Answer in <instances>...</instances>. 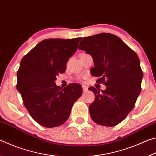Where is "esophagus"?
<instances>
[{
	"mask_svg": "<svg viewBox=\"0 0 156 156\" xmlns=\"http://www.w3.org/2000/svg\"><path fill=\"white\" fill-rule=\"evenodd\" d=\"M83 92L87 91V90H88V87L86 86V85H83Z\"/></svg>",
	"mask_w": 156,
	"mask_h": 156,
	"instance_id": "34e87169",
	"label": "esophagus"
}]
</instances>
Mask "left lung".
I'll use <instances>...</instances> for the list:
<instances>
[{
	"label": "left lung",
	"instance_id": "1",
	"mask_svg": "<svg viewBox=\"0 0 156 156\" xmlns=\"http://www.w3.org/2000/svg\"><path fill=\"white\" fill-rule=\"evenodd\" d=\"M78 49L93 58L91 74L106 86L105 90L89 88L96 97L89 106L91 119L100 125H117L133 109L140 94L143 73L138 55L109 33L84 37Z\"/></svg>",
	"mask_w": 156,
	"mask_h": 156
}]
</instances>
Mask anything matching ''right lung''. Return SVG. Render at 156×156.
Wrapping results in <instances>:
<instances>
[{"label":"right lung","mask_w":156,"mask_h":156,"mask_svg":"<svg viewBox=\"0 0 156 156\" xmlns=\"http://www.w3.org/2000/svg\"><path fill=\"white\" fill-rule=\"evenodd\" d=\"M80 39H45L21 60L16 89L31 117L42 126L51 128L65 123L83 94L79 84L62 89L55 83L58 74L65 72Z\"/></svg>","instance_id":"right-lung-1"}]
</instances>
